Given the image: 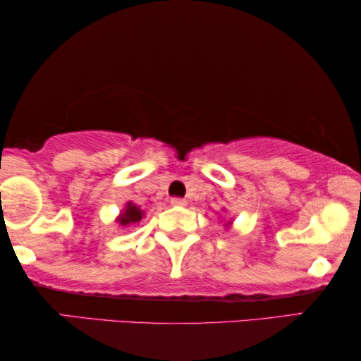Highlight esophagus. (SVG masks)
I'll list each match as a JSON object with an SVG mask.
<instances>
[{
    "instance_id": "1",
    "label": "esophagus",
    "mask_w": 361,
    "mask_h": 361,
    "mask_svg": "<svg viewBox=\"0 0 361 361\" xmlns=\"http://www.w3.org/2000/svg\"><path fill=\"white\" fill-rule=\"evenodd\" d=\"M171 204L174 207H185L187 205V200L185 199H179V197H176V199L171 200Z\"/></svg>"
}]
</instances>
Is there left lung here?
Returning <instances> with one entry per match:
<instances>
[{"mask_svg": "<svg viewBox=\"0 0 361 361\" xmlns=\"http://www.w3.org/2000/svg\"><path fill=\"white\" fill-rule=\"evenodd\" d=\"M226 226H231V221H228V224H226Z\"/></svg>", "mask_w": 361, "mask_h": 361, "instance_id": "left-lung-1", "label": "left lung"}]
</instances>
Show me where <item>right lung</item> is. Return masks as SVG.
<instances>
[{
    "instance_id": "add662e5",
    "label": "right lung",
    "mask_w": 361,
    "mask_h": 361,
    "mask_svg": "<svg viewBox=\"0 0 361 361\" xmlns=\"http://www.w3.org/2000/svg\"><path fill=\"white\" fill-rule=\"evenodd\" d=\"M142 216H145V210H141L140 207L133 202H126V207L120 212V215L116 216V224L121 226H128L133 224H140Z\"/></svg>"
}]
</instances>
